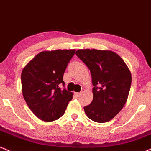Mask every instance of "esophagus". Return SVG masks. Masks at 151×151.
I'll return each instance as SVG.
<instances>
[{"mask_svg": "<svg viewBox=\"0 0 151 151\" xmlns=\"http://www.w3.org/2000/svg\"><path fill=\"white\" fill-rule=\"evenodd\" d=\"M81 95V93H75V96H77V97H79Z\"/></svg>", "mask_w": 151, "mask_h": 151, "instance_id": "34e87169", "label": "esophagus"}]
</instances>
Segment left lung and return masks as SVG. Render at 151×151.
Segmentation results:
<instances>
[{"instance_id": "left-lung-1", "label": "left lung", "mask_w": 151, "mask_h": 151, "mask_svg": "<svg viewBox=\"0 0 151 151\" xmlns=\"http://www.w3.org/2000/svg\"><path fill=\"white\" fill-rule=\"evenodd\" d=\"M77 57L89 69L93 99L83 109L89 119L99 123L111 120L120 112L132 83V74L122 58L110 50L81 49Z\"/></svg>"}]
</instances>
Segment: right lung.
I'll use <instances>...</instances> for the list:
<instances>
[{
	"label": "right lung",
	"mask_w": 151,
	"mask_h": 151,
	"mask_svg": "<svg viewBox=\"0 0 151 151\" xmlns=\"http://www.w3.org/2000/svg\"><path fill=\"white\" fill-rule=\"evenodd\" d=\"M75 50H55L37 54L23 69L22 91L27 105L36 117L52 122L64 115L73 93L63 85V74Z\"/></svg>",
	"instance_id": "1"
}]
</instances>
